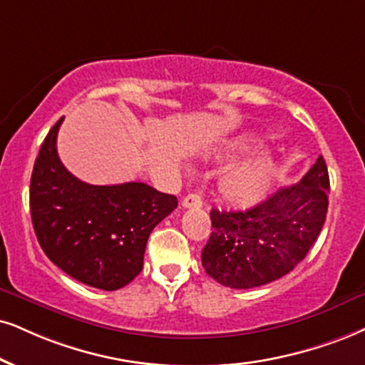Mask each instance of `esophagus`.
Instances as JSON below:
<instances>
[{"label":"esophagus","instance_id":"34e87169","mask_svg":"<svg viewBox=\"0 0 365 365\" xmlns=\"http://www.w3.org/2000/svg\"><path fill=\"white\" fill-rule=\"evenodd\" d=\"M181 205L182 208H200V206L203 205V200H201V196L197 195V192H191V195L184 197Z\"/></svg>","mask_w":365,"mask_h":365}]
</instances>
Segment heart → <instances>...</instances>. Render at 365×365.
I'll return each instance as SVG.
<instances>
[{"label": "heart", "instance_id": "heart-1", "mask_svg": "<svg viewBox=\"0 0 365 365\" xmlns=\"http://www.w3.org/2000/svg\"><path fill=\"white\" fill-rule=\"evenodd\" d=\"M276 164L269 157H257L249 164L232 170L220 184L225 201L237 208L259 205L271 191Z\"/></svg>", "mask_w": 365, "mask_h": 365}]
</instances>
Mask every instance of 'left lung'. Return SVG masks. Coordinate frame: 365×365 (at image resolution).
<instances>
[{"mask_svg": "<svg viewBox=\"0 0 365 365\" xmlns=\"http://www.w3.org/2000/svg\"><path fill=\"white\" fill-rule=\"evenodd\" d=\"M330 178L320 155L298 184L282 187L245 211L213 208L211 237L201 252L208 276L250 289L286 276L307 257L328 211Z\"/></svg>", "mask_w": 365, "mask_h": 365, "instance_id": "8db88e82", "label": "left lung"}]
</instances>
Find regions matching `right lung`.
Returning a JSON list of instances; mask_svg holds the SVG:
<instances>
[{"mask_svg":"<svg viewBox=\"0 0 365 365\" xmlns=\"http://www.w3.org/2000/svg\"><path fill=\"white\" fill-rule=\"evenodd\" d=\"M62 120L45 137L31 173L35 235L45 255L76 281L120 289L140 274L148 235L178 208V197L143 182L79 181L57 154Z\"/></svg>","mask_w":365,"mask_h":365,"instance_id":"1","label":"right lung"}]
</instances>
